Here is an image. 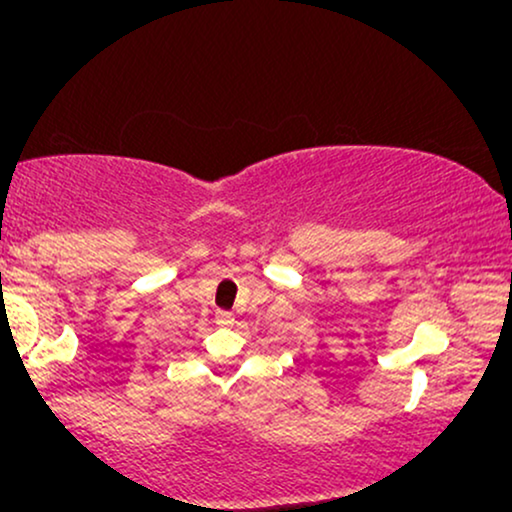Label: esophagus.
I'll list each match as a JSON object with an SVG mask.
<instances>
[{
    "instance_id": "esophagus-1",
    "label": "esophagus",
    "mask_w": 512,
    "mask_h": 512,
    "mask_svg": "<svg viewBox=\"0 0 512 512\" xmlns=\"http://www.w3.org/2000/svg\"><path fill=\"white\" fill-rule=\"evenodd\" d=\"M216 321H219L221 326H233L235 324V314L226 312V310H219V312H216Z\"/></svg>"
}]
</instances>
